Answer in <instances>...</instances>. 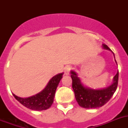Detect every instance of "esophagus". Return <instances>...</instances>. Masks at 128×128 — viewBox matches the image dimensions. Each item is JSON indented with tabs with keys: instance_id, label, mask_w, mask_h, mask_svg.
<instances>
[{
	"instance_id": "1",
	"label": "esophagus",
	"mask_w": 128,
	"mask_h": 128,
	"mask_svg": "<svg viewBox=\"0 0 128 128\" xmlns=\"http://www.w3.org/2000/svg\"><path fill=\"white\" fill-rule=\"evenodd\" d=\"M71 70V66H66L65 68H64V74L65 75H68V74H70V71Z\"/></svg>"
}]
</instances>
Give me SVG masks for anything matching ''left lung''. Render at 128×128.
Listing matches in <instances>:
<instances>
[{"mask_svg":"<svg viewBox=\"0 0 128 128\" xmlns=\"http://www.w3.org/2000/svg\"><path fill=\"white\" fill-rule=\"evenodd\" d=\"M103 47L104 49L111 50L106 44H103ZM115 61L116 62V60H115ZM71 73L72 88L74 90L76 101L80 106L84 108H97L101 107L109 101L117 89L119 76L118 71L114 78L113 84L106 88L101 90L91 89L85 87L82 84L81 80L76 72L72 71Z\"/></svg>","mask_w":128,"mask_h":128,"instance_id":"8db88e82","label":"left lung"}]
</instances>
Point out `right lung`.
<instances>
[{"label":"right lung","instance_id":"1","mask_svg":"<svg viewBox=\"0 0 128 128\" xmlns=\"http://www.w3.org/2000/svg\"><path fill=\"white\" fill-rule=\"evenodd\" d=\"M62 75L63 73H60L54 76L42 91L36 95L26 98H20L14 94H12L13 96L21 104L27 108L38 111L47 110L52 106L54 102L56 88L62 79Z\"/></svg>","mask_w":128,"mask_h":128}]
</instances>
